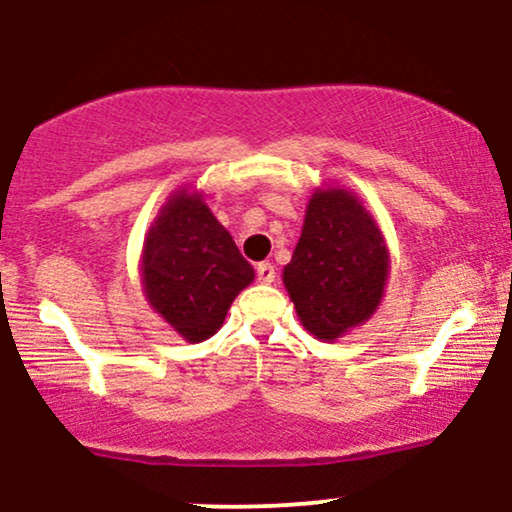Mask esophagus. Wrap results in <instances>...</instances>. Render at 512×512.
<instances>
[{
  "label": "esophagus",
  "instance_id": "obj_1",
  "mask_svg": "<svg viewBox=\"0 0 512 512\" xmlns=\"http://www.w3.org/2000/svg\"><path fill=\"white\" fill-rule=\"evenodd\" d=\"M255 272H257V279H260L262 284H272V281L276 279V269L272 262H260L257 264Z\"/></svg>",
  "mask_w": 512,
  "mask_h": 512
}]
</instances>
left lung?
<instances>
[{"label": "left lung", "mask_w": 512, "mask_h": 512, "mask_svg": "<svg viewBox=\"0 0 512 512\" xmlns=\"http://www.w3.org/2000/svg\"><path fill=\"white\" fill-rule=\"evenodd\" d=\"M387 262L383 236L354 195L315 192L301 240L284 267V284L305 330L332 342L366 322L383 298Z\"/></svg>", "instance_id": "obj_1"}]
</instances>
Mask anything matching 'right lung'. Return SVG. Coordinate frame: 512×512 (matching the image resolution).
Instances as JSON below:
<instances>
[{"mask_svg": "<svg viewBox=\"0 0 512 512\" xmlns=\"http://www.w3.org/2000/svg\"><path fill=\"white\" fill-rule=\"evenodd\" d=\"M142 276L149 303L195 344L216 334L255 269L202 197L180 192L146 236Z\"/></svg>", "mask_w": 512, "mask_h": 512, "instance_id": "obj_1", "label": "right lung"}]
</instances>
